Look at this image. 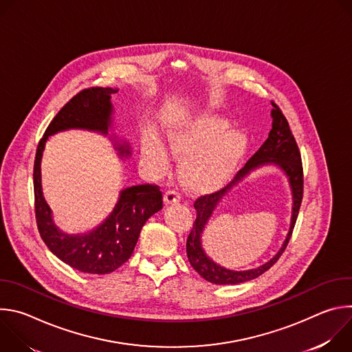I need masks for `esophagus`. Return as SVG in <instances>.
Instances as JSON below:
<instances>
[{
  "label": "esophagus",
  "instance_id": "34e87169",
  "mask_svg": "<svg viewBox=\"0 0 352 352\" xmlns=\"http://www.w3.org/2000/svg\"><path fill=\"white\" fill-rule=\"evenodd\" d=\"M179 200H181V195L177 190H174V189L166 190V193H164V202H166V205L178 204Z\"/></svg>",
  "mask_w": 352,
  "mask_h": 352
}]
</instances>
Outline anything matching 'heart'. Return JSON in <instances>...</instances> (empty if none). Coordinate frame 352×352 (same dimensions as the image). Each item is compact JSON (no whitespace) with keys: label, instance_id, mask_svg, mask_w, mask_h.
I'll use <instances>...</instances> for the list:
<instances>
[{"label":"heart","instance_id":"heart-1","mask_svg":"<svg viewBox=\"0 0 352 352\" xmlns=\"http://www.w3.org/2000/svg\"><path fill=\"white\" fill-rule=\"evenodd\" d=\"M228 129L226 120L208 114L170 126L168 144L175 155L184 157L181 175L189 188L213 190L232 177L246 150V139ZM147 155L159 168L168 166V156L157 140L147 142Z\"/></svg>","mask_w":352,"mask_h":352}]
</instances>
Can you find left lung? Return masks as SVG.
Masks as SVG:
<instances>
[{"mask_svg":"<svg viewBox=\"0 0 352 352\" xmlns=\"http://www.w3.org/2000/svg\"><path fill=\"white\" fill-rule=\"evenodd\" d=\"M272 106L274 107L272 110V131L269 132V138L265 140V143L259 147L258 152L248 160L243 168H241L235 178L223 189L200 196L195 200L193 208L196 209V220L192 226V230L186 239V255L190 266L202 276L205 280L213 283V284H241L249 280H254L259 276H262L265 272H267L283 255L285 250L292 230L295 227V221L298 217V212L300 208V202H302L304 196V171H302V162H300V153L298 144L295 142L294 135L291 133L289 125L281 110L272 102ZM274 164L280 166L287 175L292 192L293 193V216L292 224L286 241L279 252L265 265L256 270L249 271H230L212 261L204 252L201 246V234L207 221L210 219L212 212L217 205L221 201V199L235 185L237 184L246 175L262 165Z\"/></svg>","mask_w":352,"mask_h":352,"instance_id":"1","label":"left lung"}]
</instances>
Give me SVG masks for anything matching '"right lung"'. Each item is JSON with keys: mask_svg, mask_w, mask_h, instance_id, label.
I'll use <instances>...</instances> for the list:
<instances>
[{"mask_svg": "<svg viewBox=\"0 0 352 352\" xmlns=\"http://www.w3.org/2000/svg\"><path fill=\"white\" fill-rule=\"evenodd\" d=\"M118 89L89 87L74 96L47 126L37 144L33 168L34 212L41 239L52 252L71 267L89 274H109L132 255L144 223L163 208V193L157 185L125 188L111 214L85 234L63 232L53 221L52 209L41 190V156L48 136L67 129H86L109 135L113 120L111 96ZM121 157H129L126 142L116 144Z\"/></svg>", "mask_w": 352, "mask_h": 352, "instance_id": "right-lung-1", "label": "right lung"}]
</instances>
